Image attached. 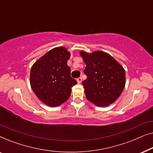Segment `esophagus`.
<instances>
[{
    "label": "esophagus",
    "mask_w": 153,
    "mask_h": 153,
    "mask_svg": "<svg viewBox=\"0 0 153 153\" xmlns=\"http://www.w3.org/2000/svg\"><path fill=\"white\" fill-rule=\"evenodd\" d=\"M77 82H78V83H81V81H82V78L81 77H79V78H78L76 79Z\"/></svg>",
    "instance_id": "esophagus-1"
}]
</instances>
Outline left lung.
Wrapping results in <instances>:
<instances>
[{
    "mask_svg": "<svg viewBox=\"0 0 153 153\" xmlns=\"http://www.w3.org/2000/svg\"><path fill=\"white\" fill-rule=\"evenodd\" d=\"M86 67L83 73L87 79L82 82L88 100L98 106L114 103L125 85V72L108 53L101 51L87 53L81 51Z\"/></svg>",
    "mask_w": 153,
    "mask_h": 153,
    "instance_id": "obj_1",
    "label": "left lung"
}]
</instances>
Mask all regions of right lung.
I'll return each mask as SVG.
<instances>
[{
	"instance_id": "1",
	"label": "right lung",
	"mask_w": 153,
	"mask_h": 153,
	"mask_svg": "<svg viewBox=\"0 0 153 153\" xmlns=\"http://www.w3.org/2000/svg\"><path fill=\"white\" fill-rule=\"evenodd\" d=\"M70 52L65 47L50 50L35 62L30 70V85L43 103L58 106L69 99L72 87L77 82L71 77L67 62Z\"/></svg>"
}]
</instances>
